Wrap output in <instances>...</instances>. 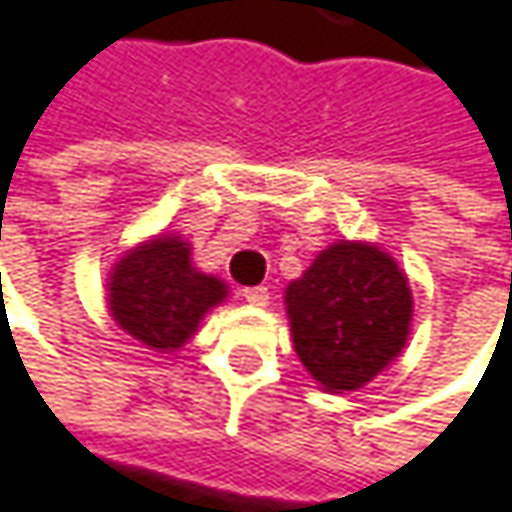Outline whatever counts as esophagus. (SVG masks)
I'll list each match as a JSON object with an SVG mask.
<instances>
[{
    "instance_id": "1",
    "label": "esophagus",
    "mask_w": 512,
    "mask_h": 512,
    "mask_svg": "<svg viewBox=\"0 0 512 512\" xmlns=\"http://www.w3.org/2000/svg\"><path fill=\"white\" fill-rule=\"evenodd\" d=\"M243 299L249 304H255V307H266L269 304V287H246Z\"/></svg>"
}]
</instances>
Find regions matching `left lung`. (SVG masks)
<instances>
[{"label":"left lung","instance_id":"left-lung-1","mask_svg":"<svg viewBox=\"0 0 512 512\" xmlns=\"http://www.w3.org/2000/svg\"><path fill=\"white\" fill-rule=\"evenodd\" d=\"M293 343L325 390L372 381L410 331V287L393 257L366 243H334L287 287Z\"/></svg>","mask_w":512,"mask_h":512}]
</instances>
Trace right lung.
<instances>
[{
	"mask_svg": "<svg viewBox=\"0 0 512 512\" xmlns=\"http://www.w3.org/2000/svg\"><path fill=\"white\" fill-rule=\"evenodd\" d=\"M225 284L196 272L178 237L143 243L111 275V313L122 331L155 351H172L199 328V319L225 299Z\"/></svg>",
	"mask_w": 512,
	"mask_h": 512,
	"instance_id": "right-lung-1",
	"label": "right lung"
}]
</instances>
